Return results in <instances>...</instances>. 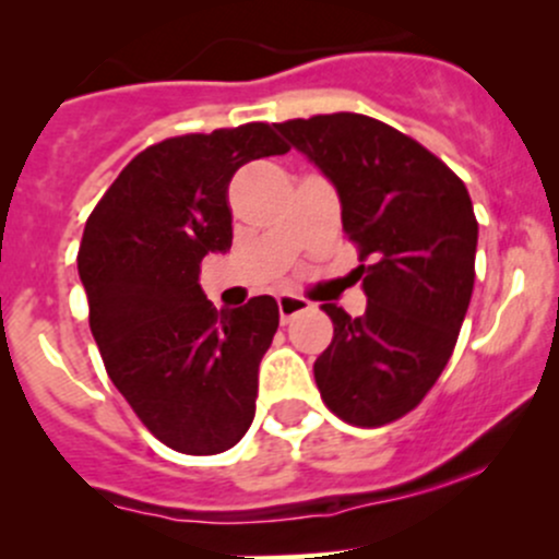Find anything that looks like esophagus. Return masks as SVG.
<instances>
[{
    "label": "esophagus",
    "instance_id": "1",
    "mask_svg": "<svg viewBox=\"0 0 559 559\" xmlns=\"http://www.w3.org/2000/svg\"><path fill=\"white\" fill-rule=\"evenodd\" d=\"M277 306H280V319L282 324L290 322L293 317H298V313H304L309 309V300L300 298V296H293V293H282L277 296Z\"/></svg>",
    "mask_w": 559,
    "mask_h": 559
}]
</instances>
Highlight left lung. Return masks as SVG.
Here are the masks:
<instances>
[{"label":"left lung","mask_w":559,"mask_h":559,"mask_svg":"<svg viewBox=\"0 0 559 559\" xmlns=\"http://www.w3.org/2000/svg\"><path fill=\"white\" fill-rule=\"evenodd\" d=\"M335 187L367 311L324 304L332 343L313 378L332 415L380 428L436 385L473 296L478 222L465 181L430 150L359 112L274 123Z\"/></svg>","instance_id":"obj_1"}]
</instances>
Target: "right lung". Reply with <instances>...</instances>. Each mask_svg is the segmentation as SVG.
Returning a JSON list of instances; mask_svg holds the SVG:
<instances>
[{
	"mask_svg": "<svg viewBox=\"0 0 559 559\" xmlns=\"http://www.w3.org/2000/svg\"><path fill=\"white\" fill-rule=\"evenodd\" d=\"M287 150L269 123L171 136L142 150L86 218L79 277L94 343L144 428L181 454L227 451L253 423L277 300L216 311L200 263L231 248L237 168Z\"/></svg>",
	"mask_w": 559,
	"mask_h": 559,
	"instance_id": "add662e5",
	"label": "right lung"
}]
</instances>
